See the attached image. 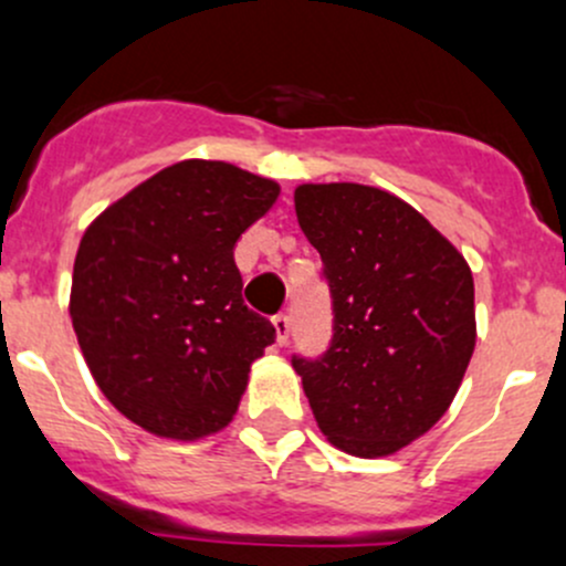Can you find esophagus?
<instances>
[{
  "label": "esophagus",
  "mask_w": 566,
  "mask_h": 566,
  "mask_svg": "<svg viewBox=\"0 0 566 566\" xmlns=\"http://www.w3.org/2000/svg\"><path fill=\"white\" fill-rule=\"evenodd\" d=\"M273 331H276V342H279V345H287L290 315H276V317H273Z\"/></svg>",
  "instance_id": "esophagus-1"
}]
</instances>
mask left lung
Listing matches in <instances>:
<instances>
[{"mask_svg": "<svg viewBox=\"0 0 566 566\" xmlns=\"http://www.w3.org/2000/svg\"><path fill=\"white\" fill-rule=\"evenodd\" d=\"M295 213L334 298L323 358H293L336 449L389 458L449 410L476 345L473 276L424 216L361 182H304Z\"/></svg>", "mask_w": 566, "mask_h": 566, "instance_id": "1", "label": "left lung"}]
</instances>
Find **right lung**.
Wrapping results in <instances>:
<instances>
[{
  "mask_svg": "<svg viewBox=\"0 0 566 566\" xmlns=\"http://www.w3.org/2000/svg\"><path fill=\"white\" fill-rule=\"evenodd\" d=\"M276 197V180L188 158L84 230L73 331L98 389L142 430L197 441L235 416L276 331L243 304L232 249Z\"/></svg>",
  "mask_w": 566,
  "mask_h": 566,
  "instance_id": "obj_1",
  "label": "right lung"
}]
</instances>
